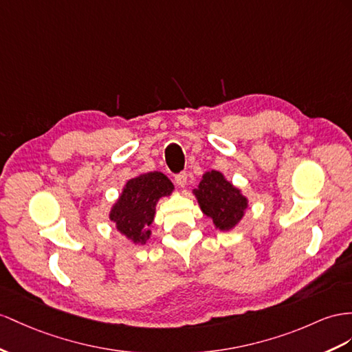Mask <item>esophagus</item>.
Returning <instances> with one entry per match:
<instances>
[{
	"mask_svg": "<svg viewBox=\"0 0 352 352\" xmlns=\"http://www.w3.org/2000/svg\"><path fill=\"white\" fill-rule=\"evenodd\" d=\"M175 183H177V186L178 187H186V184H187V174L186 173H182V174H178L177 177H175Z\"/></svg>",
	"mask_w": 352,
	"mask_h": 352,
	"instance_id": "esophagus-1",
	"label": "esophagus"
}]
</instances>
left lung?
Instances as JSON below:
<instances>
[{
	"label": "left lung",
	"mask_w": 352,
	"mask_h": 352,
	"mask_svg": "<svg viewBox=\"0 0 352 352\" xmlns=\"http://www.w3.org/2000/svg\"><path fill=\"white\" fill-rule=\"evenodd\" d=\"M193 195L201 211L221 232L235 229L248 208V197L220 170H206Z\"/></svg>",
	"instance_id": "obj_1"
}]
</instances>
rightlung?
<instances>
[{"mask_svg":"<svg viewBox=\"0 0 352 352\" xmlns=\"http://www.w3.org/2000/svg\"><path fill=\"white\" fill-rule=\"evenodd\" d=\"M170 179L159 173H144L124 183L120 196L111 205L110 219L117 232L135 245H144L151 236L148 229L156 215V205L162 197L174 192Z\"/></svg>","mask_w":352,"mask_h":352,"instance_id":"add662e5","label":"right lung"}]
</instances>
